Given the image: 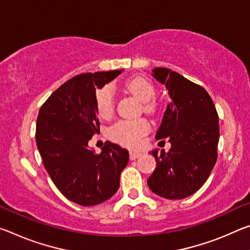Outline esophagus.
<instances>
[{
  "mask_svg": "<svg viewBox=\"0 0 250 250\" xmlns=\"http://www.w3.org/2000/svg\"><path fill=\"white\" fill-rule=\"evenodd\" d=\"M141 152H135V151H131L130 152V160H135L138 159L139 156H141Z\"/></svg>",
  "mask_w": 250,
  "mask_h": 250,
  "instance_id": "34e87169",
  "label": "esophagus"
}]
</instances>
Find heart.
Segmentation results:
<instances>
[{
  "instance_id": "obj_1",
  "label": "heart",
  "mask_w": 250,
  "mask_h": 250,
  "mask_svg": "<svg viewBox=\"0 0 250 250\" xmlns=\"http://www.w3.org/2000/svg\"><path fill=\"white\" fill-rule=\"evenodd\" d=\"M125 87L131 94L142 101L145 112L155 115L159 111L160 104L153 98L155 97V87L149 79L141 76L132 77L125 83ZM96 110L100 118L107 119L111 117L115 110V92L110 84L99 88L95 92ZM150 129V125L145 119L121 120L116 122L108 129V138L112 142L124 146L135 147L140 145L141 138Z\"/></svg>"
}]
</instances>
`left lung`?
Returning <instances> with one entry per match:
<instances>
[{
  "instance_id": "8db88e82",
  "label": "left lung",
  "mask_w": 250,
  "mask_h": 250,
  "mask_svg": "<svg viewBox=\"0 0 250 250\" xmlns=\"http://www.w3.org/2000/svg\"><path fill=\"white\" fill-rule=\"evenodd\" d=\"M153 77L166 84L171 103L155 138H167L168 152L152 151L156 167L147 185L156 195L182 200L200 189L217 160L218 115L204 88L171 69L156 67Z\"/></svg>"
}]
</instances>
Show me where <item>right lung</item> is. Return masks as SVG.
I'll return each instance as SVG.
<instances>
[{
	"label": "right lung",
	"mask_w": 250,
	"mask_h": 250,
	"mask_svg": "<svg viewBox=\"0 0 250 250\" xmlns=\"http://www.w3.org/2000/svg\"><path fill=\"white\" fill-rule=\"evenodd\" d=\"M121 71L75 76L48 97L37 117L36 145L44 167L62 195L82 206L109 200L128 164L129 152L115 143L105 142L99 154L88 147L100 125L96 89Z\"/></svg>",
	"instance_id": "add662e5"
}]
</instances>
